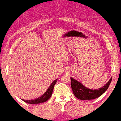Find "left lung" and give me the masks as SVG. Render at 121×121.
Listing matches in <instances>:
<instances>
[{
    "label": "left lung",
    "mask_w": 121,
    "mask_h": 121,
    "mask_svg": "<svg viewBox=\"0 0 121 121\" xmlns=\"http://www.w3.org/2000/svg\"><path fill=\"white\" fill-rule=\"evenodd\" d=\"M71 79V86L74 95L77 98L81 100L86 99H93L101 96L104 94L109 87L112 78L110 79L105 85L99 89L91 90L84 86L81 83L79 82L77 80L70 77Z\"/></svg>",
    "instance_id": "8db88e82"
}]
</instances>
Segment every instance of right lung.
Instances as JSON below:
<instances>
[{"mask_svg": "<svg viewBox=\"0 0 121 121\" xmlns=\"http://www.w3.org/2000/svg\"><path fill=\"white\" fill-rule=\"evenodd\" d=\"M57 81V80L56 79V80H55V81L53 82L51 85H50V86L48 87L47 91H45V93L43 94V95H41V97H39V98H36V99H34H34H32V100H24V99H23V101H24L25 102H27V103L30 104H40L46 102L47 101H48L50 97L52 95L54 86H55V84L56 83Z\"/></svg>", "mask_w": 121, "mask_h": 121, "instance_id": "add662e5", "label": "right lung"}]
</instances>
